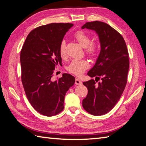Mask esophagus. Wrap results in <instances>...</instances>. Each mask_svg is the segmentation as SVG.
<instances>
[{
	"label": "esophagus",
	"mask_w": 146,
	"mask_h": 146,
	"mask_svg": "<svg viewBox=\"0 0 146 146\" xmlns=\"http://www.w3.org/2000/svg\"><path fill=\"white\" fill-rule=\"evenodd\" d=\"M82 81L79 79L78 78H75V84L76 85H78V86H80V85H82Z\"/></svg>",
	"instance_id": "1"
}]
</instances>
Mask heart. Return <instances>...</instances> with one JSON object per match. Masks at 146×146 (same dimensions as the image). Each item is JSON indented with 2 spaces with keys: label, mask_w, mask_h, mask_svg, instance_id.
Here are the masks:
<instances>
[{
  "label": "heart",
  "mask_w": 146,
  "mask_h": 146,
  "mask_svg": "<svg viewBox=\"0 0 146 146\" xmlns=\"http://www.w3.org/2000/svg\"><path fill=\"white\" fill-rule=\"evenodd\" d=\"M75 38L80 45L86 48V52L89 55H94L98 51V46L96 44L91 43V39L89 35L84 32L78 31L75 34ZM59 54L64 58L66 56V41H61L59 46ZM89 64L86 60H73L68 66L67 70L73 74L80 76L89 68Z\"/></svg>",
  "instance_id": "heart-1"
}]
</instances>
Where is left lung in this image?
Masks as SVG:
<instances>
[{"label": "left lung", "instance_id": "left-lung-1", "mask_svg": "<svg viewBox=\"0 0 146 146\" xmlns=\"http://www.w3.org/2000/svg\"><path fill=\"white\" fill-rule=\"evenodd\" d=\"M82 29L93 31L98 36L100 52L87 75L96 77L95 80L100 78L102 80L98 84L93 79L83 82L88 94L82 101V106L92 115H104L114 107L126 87L128 52L123 36L107 23L94 21L86 23Z\"/></svg>", "mask_w": 146, "mask_h": 146}]
</instances>
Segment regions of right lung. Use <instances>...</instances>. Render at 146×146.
Here are the masks:
<instances>
[{"mask_svg": "<svg viewBox=\"0 0 146 146\" xmlns=\"http://www.w3.org/2000/svg\"><path fill=\"white\" fill-rule=\"evenodd\" d=\"M72 23H50L29 34L21 50L22 82L29 102L37 112L46 116L57 115L64 109V97L75 78L62 74L52 80L55 66L61 64L60 44Z\"/></svg>", "mask_w": 146, "mask_h": 146, "instance_id": "add662e5", "label": "right lung"}]
</instances>
